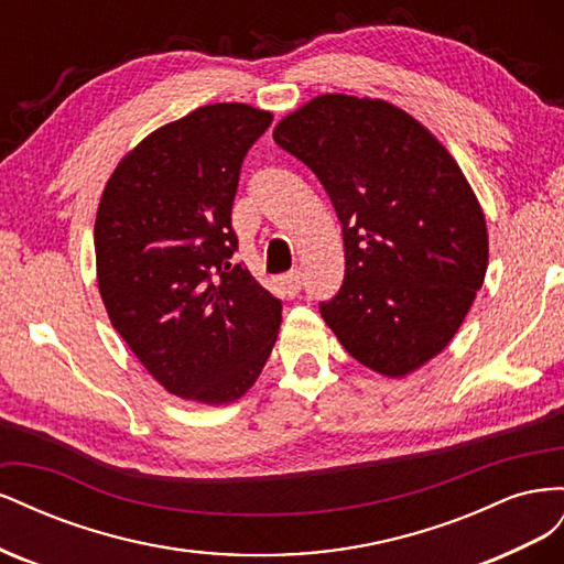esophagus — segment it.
Returning a JSON list of instances; mask_svg holds the SVG:
<instances>
[{
  "mask_svg": "<svg viewBox=\"0 0 564 564\" xmlns=\"http://www.w3.org/2000/svg\"><path fill=\"white\" fill-rule=\"evenodd\" d=\"M282 284L286 286V292H289V294H296V292H301V284H303V280H301V270H292V272H286V275H282Z\"/></svg>",
  "mask_w": 564,
  "mask_h": 564,
  "instance_id": "1",
  "label": "esophagus"
}]
</instances>
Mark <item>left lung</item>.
Returning <instances> with one entry per match:
<instances>
[{
    "mask_svg": "<svg viewBox=\"0 0 564 564\" xmlns=\"http://www.w3.org/2000/svg\"><path fill=\"white\" fill-rule=\"evenodd\" d=\"M272 139L319 178L344 226L346 278L319 305L357 362L402 379L447 348L489 263L485 212L449 150L383 98L322 94Z\"/></svg>",
    "mask_w": 564,
    "mask_h": 564,
    "instance_id": "8db88e82",
    "label": "left lung"
}]
</instances>
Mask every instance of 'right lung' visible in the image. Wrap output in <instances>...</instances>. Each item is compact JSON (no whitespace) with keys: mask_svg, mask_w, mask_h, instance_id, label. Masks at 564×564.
I'll return each instance as SVG.
<instances>
[{"mask_svg":"<svg viewBox=\"0 0 564 564\" xmlns=\"http://www.w3.org/2000/svg\"><path fill=\"white\" fill-rule=\"evenodd\" d=\"M272 115L202 106L133 145L98 202L96 280L110 324L166 392L240 400L263 371L282 303L230 263L240 166Z\"/></svg>","mask_w":564,"mask_h":564,"instance_id":"right-lung-1","label":"right lung"}]
</instances>
